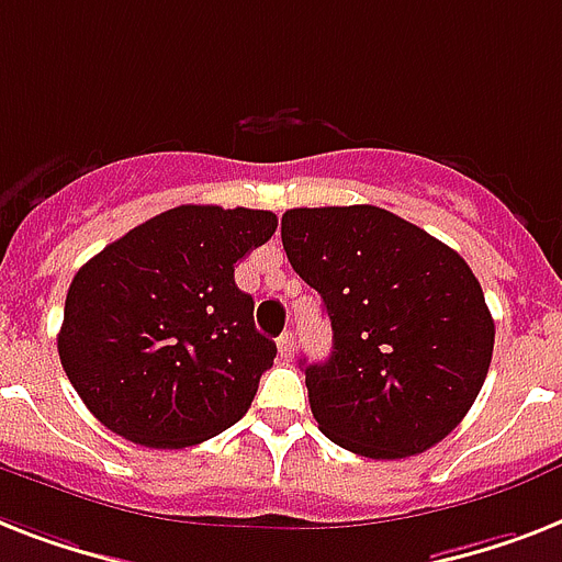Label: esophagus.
<instances>
[{
	"label": "esophagus",
	"mask_w": 562,
	"mask_h": 562,
	"mask_svg": "<svg viewBox=\"0 0 562 562\" xmlns=\"http://www.w3.org/2000/svg\"><path fill=\"white\" fill-rule=\"evenodd\" d=\"M277 349H280L282 360L294 358V335H291V331H285V335L277 337Z\"/></svg>",
	"instance_id": "obj_1"
}]
</instances>
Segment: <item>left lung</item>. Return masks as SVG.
<instances>
[{
    "instance_id": "1",
    "label": "left lung",
    "mask_w": 562,
    "mask_h": 562,
    "mask_svg": "<svg viewBox=\"0 0 562 562\" xmlns=\"http://www.w3.org/2000/svg\"><path fill=\"white\" fill-rule=\"evenodd\" d=\"M282 248L335 331L328 360H303L323 436L367 459L439 445L494 355V317L468 262L372 204L285 210Z\"/></svg>"
}]
</instances>
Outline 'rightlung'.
I'll list each match as a JSON object with an SVG mask.
<instances>
[{
    "label": "right lung",
    "mask_w": 562,
    "mask_h": 562,
    "mask_svg": "<svg viewBox=\"0 0 562 562\" xmlns=\"http://www.w3.org/2000/svg\"><path fill=\"white\" fill-rule=\"evenodd\" d=\"M271 210L181 204L106 245L71 280L59 363L103 427L144 447L199 445L248 413L277 344L234 268Z\"/></svg>",
    "instance_id": "right-lung-1"
}]
</instances>
